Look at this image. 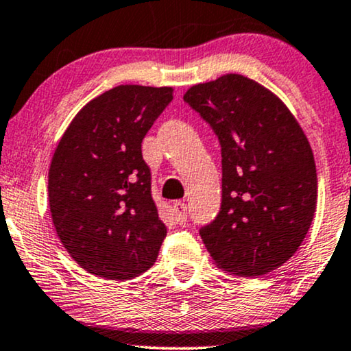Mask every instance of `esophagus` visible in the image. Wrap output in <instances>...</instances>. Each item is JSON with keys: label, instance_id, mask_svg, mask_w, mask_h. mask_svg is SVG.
<instances>
[{"label": "esophagus", "instance_id": "34e87169", "mask_svg": "<svg viewBox=\"0 0 351 351\" xmlns=\"http://www.w3.org/2000/svg\"><path fill=\"white\" fill-rule=\"evenodd\" d=\"M172 214H174L176 222L179 225H184L186 222V215H189V209H186V204L182 203V201H177L172 206Z\"/></svg>", "mask_w": 351, "mask_h": 351}]
</instances>
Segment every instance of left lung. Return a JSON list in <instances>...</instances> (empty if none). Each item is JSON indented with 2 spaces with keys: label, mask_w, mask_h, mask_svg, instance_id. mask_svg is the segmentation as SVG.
<instances>
[{
  "label": "left lung",
  "mask_w": 351,
  "mask_h": 351,
  "mask_svg": "<svg viewBox=\"0 0 351 351\" xmlns=\"http://www.w3.org/2000/svg\"><path fill=\"white\" fill-rule=\"evenodd\" d=\"M184 100L209 124L222 153V203L199 228L225 271L261 276L294 256L318 198L313 153L275 94L241 75L196 84Z\"/></svg>",
  "instance_id": "left-lung-1"
}]
</instances>
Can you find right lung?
<instances>
[{
	"label": "right lung",
	"instance_id": "right-lung-1",
	"mask_svg": "<svg viewBox=\"0 0 351 351\" xmlns=\"http://www.w3.org/2000/svg\"><path fill=\"white\" fill-rule=\"evenodd\" d=\"M172 102V88L124 84L86 104L52 156L47 193L62 244L86 271L132 280L166 238L152 198L142 141Z\"/></svg>",
	"mask_w": 351,
	"mask_h": 351
}]
</instances>
